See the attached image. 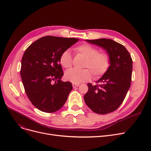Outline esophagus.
<instances>
[{
  "label": "esophagus",
  "instance_id": "obj_1",
  "mask_svg": "<svg viewBox=\"0 0 151 151\" xmlns=\"http://www.w3.org/2000/svg\"><path fill=\"white\" fill-rule=\"evenodd\" d=\"M72 86H73V88H77V87L80 86V84H73Z\"/></svg>",
  "mask_w": 151,
  "mask_h": 151
}]
</instances>
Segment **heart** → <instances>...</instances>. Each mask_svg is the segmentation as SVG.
<instances>
[{
	"label": "heart",
	"instance_id": "heart-1",
	"mask_svg": "<svg viewBox=\"0 0 151 151\" xmlns=\"http://www.w3.org/2000/svg\"><path fill=\"white\" fill-rule=\"evenodd\" d=\"M75 51L85 58L82 70H70L65 74L67 80L74 84H79L89 80L92 73L95 78L104 75L109 67V57L104 51H98L97 47L88 43L78 45L74 48ZM60 65L65 68L72 67L73 58L68 50L63 51L60 56ZM88 68L87 69L86 68Z\"/></svg>",
	"mask_w": 151,
	"mask_h": 151
}]
</instances>
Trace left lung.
Returning a JSON list of instances; mask_svg holds the SVG:
<instances>
[{
    "label": "left lung",
    "mask_w": 151,
    "mask_h": 151,
    "mask_svg": "<svg viewBox=\"0 0 151 151\" xmlns=\"http://www.w3.org/2000/svg\"><path fill=\"white\" fill-rule=\"evenodd\" d=\"M106 50L110 65L106 72L92 86L88 83V91L84 96L86 105L93 112L105 114L116 110L126 96L131 84L132 59L121 44L113 40H86Z\"/></svg>",
    "instance_id": "left-lung-1"
}]
</instances>
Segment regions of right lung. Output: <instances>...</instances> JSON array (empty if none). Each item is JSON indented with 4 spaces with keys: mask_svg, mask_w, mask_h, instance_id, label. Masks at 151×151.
<instances>
[{
    "mask_svg": "<svg viewBox=\"0 0 151 151\" xmlns=\"http://www.w3.org/2000/svg\"><path fill=\"white\" fill-rule=\"evenodd\" d=\"M79 40L75 38L46 36L32 43L23 54L20 74L27 96L33 105L54 113L66 102L72 85L60 79L62 52Z\"/></svg>",
    "mask_w": 151,
    "mask_h": 151,
    "instance_id": "1",
    "label": "right lung"
}]
</instances>
